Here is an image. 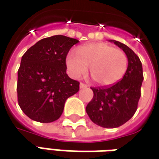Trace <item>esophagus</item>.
<instances>
[{"instance_id": "esophagus-1", "label": "esophagus", "mask_w": 159, "mask_h": 159, "mask_svg": "<svg viewBox=\"0 0 159 159\" xmlns=\"http://www.w3.org/2000/svg\"><path fill=\"white\" fill-rule=\"evenodd\" d=\"M80 88H86L87 86H86V84H84V83H80Z\"/></svg>"}]
</instances>
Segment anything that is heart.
<instances>
[{
	"mask_svg": "<svg viewBox=\"0 0 159 159\" xmlns=\"http://www.w3.org/2000/svg\"><path fill=\"white\" fill-rule=\"evenodd\" d=\"M66 66L73 78L86 74L89 66V75L95 84L111 86L125 76L128 58L111 45L97 42L81 46L78 52L71 51L66 56Z\"/></svg>",
	"mask_w": 159,
	"mask_h": 159,
	"instance_id": "obj_1",
	"label": "heart"
}]
</instances>
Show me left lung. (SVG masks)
<instances>
[{"instance_id":"obj_1","label":"left lung","mask_w":159,"mask_h":159,"mask_svg":"<svg viewBox=\"0 0 159 159\" xmlns=\"http://www.w3.org/2000/svg\"><path fill=\"white\" fill-rule=\"evenodd\" d=\"M123 50L128 58L127 71L121 80L107 87H92L93 98L86 106V113L94 124L116 128L126 123L136 112L144 80L139 58L126 45L110 40Z\"/></svg>"}]
</instances>
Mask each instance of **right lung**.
Returning <instances> with one entry per match:
<instances>
[{"label":"right lung","mask_w":159,"mask_h":159,"mask_svg":"<svg viewBox=\"0 0 159 159\" xmlns=\"http://www.w3.org/2000/svg\"><path fill=\"white\" fill-rule=\"evenodd\" d=\"M79 40L53 35L39 40L23 54L18 70L17 97L22 111L34 121L50 123L63 112L66 100L80 90L66 74V58Z\"/></svg>","instance_id":"obj_1"}]
</instances>
